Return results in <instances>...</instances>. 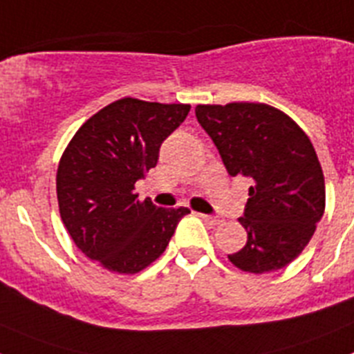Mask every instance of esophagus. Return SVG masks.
Returning a JSON list of instances; mask_svg holds the SVG:
<instances>
[{
    "label": "esophagus",
    "instance_id": "1",
    "mask_svg": "<svg viewBox=\"0 0 354 354\" xmlns=\"http://www.w3.org/2000/svg\"><path fill=\"white\" fill-rule=\"evenodd\" d=\"M200 216H202V218H204L205 221H209V223H211V225H220L221 221H223L220 218V216H212V214H200Z\"/></svg>",
    "mask_w": 354,
    "mask_h": 354
}]
</instances>
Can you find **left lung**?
Here are the masks:
<instances>
[{
  "instance_id": "1",
  "label": "left lung",
  "mask_w": 354,
  "mask_h": 354,
  "mask_svg": "<svg viewBox=\"0 0 354 354\" xmlns=\"http://www.w3.org/2000/svg\"><path fill=\"white\" fill-rule=\"evenodd\" d=\"M195 113L228 175L252 183L239 218L248 239L228 261L246 273L282 270L323 218L326 192L314 145L289 115L262 102L198 104Z\"/></svg>"
}]
</instances>
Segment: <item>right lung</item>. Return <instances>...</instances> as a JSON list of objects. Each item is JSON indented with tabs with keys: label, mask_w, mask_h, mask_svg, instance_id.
<instances>
[{
	"label": "right lung",
	"mask_w": 354,
	"mask_h": 354,
	"mask_svg": "<svg viewBox=\"0 0 354 354\" xmlns=\"http://www.w3.org/2000/svg\"><path fill=\"white\" fill-rule=\"evenodd\" d=\"M189 109L124 97L84 122L62 154L56 171L62 221L77 248L104 270H145L189 214L187 207L162 209L134 193Z\"/></svg>",
	"instance_id": "add662e5"
}]
</instances>
